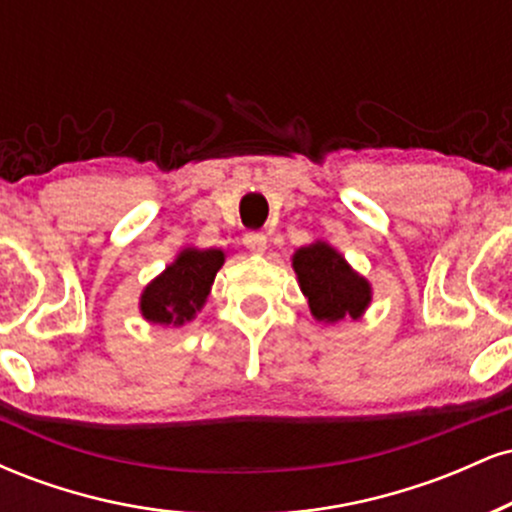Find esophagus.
<instances>
[{
  "label": "esophagus",
  "mask_w": 512,
  "mask_h": 512,
  "mask_svg": "<svg viewBox=\"0 0 512 512\" xmlns=\"http://www.w3.org/2000/svg\"><path fill=\"white\" fill-rule=\"evenodd\" d=\"M243 243L250 252H255V255H262V252L267 250L269 240H267V236H264V233H248V236L243 238Z\"/></svg>",
  "instance_id": "1"
}]
</instances>
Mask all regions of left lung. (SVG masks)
<instances>
[{
	"label": "left lung",
	"mask_w": 512,
	"mask_h": 512,
	"mask_svg": "<svg viewBox=\"0 0 512 512\" xmlns=\"http://www.w3.org/2000/svg\"><path fill=\"white\" fill-rule=\"evenodd\" d=\"M291 267L317 322L337 325L344 320H361L373 301L370 281L327 240H313L298 248L291 257Z\"/></svg>",
	"instance_id": "left-lung-1"
}]
</instances>
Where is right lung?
Instances as JSON below:
<instances>
[{
  "label": "right lung",
  "mask_w": 512,
  "mask_h": 512,
  "mask_svg": "<svg viewBox=\"0 0 512 512\" xmlns=\"http://www.w3.org/2000/svg\"><path fill=\"white\" fill-rule=\"evenodd\" d=\"M226 262L219 248H182L175 260L144 286L139 313L149 325L182 327L207 303L216 272Z\"/></svg>",
  "instance_id": "1"
}]
</instances>
